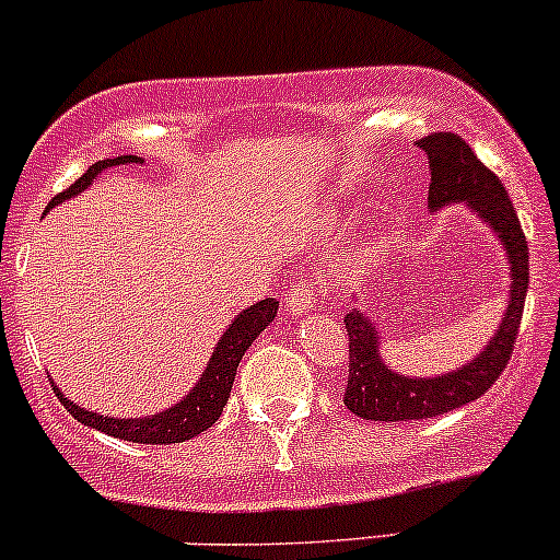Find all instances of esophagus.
Returning a JSON list of instances; mask_svg holds the SVG:
<instances>
[{
  "instance_id": "34e87169",
  "label": "esophagus",
  "mask_w": 560,
  "mask_h": 560,
  "mask_svg": "<svg viewBox=\"0 0 560 560\" xmlns=\"http://www.w3.org/2000/svg\"><path fill=\"white\" fill-rule=\"evenodd\" d=\"M316 295H319V281L314 279H301L292 287L290 298H287V312L292 316H301L316 308Z\"/></svg>"
}]
</instances>
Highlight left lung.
Masks as SVG:
<instances>
[{
    "mask_svg": "<svg viewBox=\"0 0 560 560\" xmlns=\"http://www.w3.org/2000/svg\"><path fill=\"white\" fill-rule=\"evenodd\" d=\"M417 145L425 151L431 165V211L466 202L501 238L510 257L512 284L506 312L495 336L485 343V352L442 376H404L393 371L380 354V327L358 308L343 316L349 336V382L343 406L352 415L374 422H409L447 415L488 393L510 363L528 292V241L499 175L490 173L466 140L453 132H433L417 140Z\"/></svg>",
    "mask_w": 560,
    "mask_h": 560,
    "instance_id": "obj_1",
    "label": "left lung"
}]
</instances>
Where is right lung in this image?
<instances>
[{"label":"right lung","mask_w":560,"mask_h":560,"mask_svg":"<svg viewBox=\"0 0 560 560\" xmlns=\"http://www.w3.org/2000/svg\"><path fill=\"white\" fill-rule=\"evenodd\" d=\"M118 165H143L140 156H113V160H103L94 162L70 189L59 191L54 200L48 202L45 211H50L59 202L70 200V197L81 195L83 189H89L94 178L100 173L107 171V167H118ZM276 312H279V301L276 298H265V301L254 303L248 306L233 319V325L224 330V336L219 338L217 349H213L211 360H208L206 371L200 374L197 385L189 389L184 400L171 406V409L160 411V415H149V417H138V420H121V417H105L97 415V411L81 409V406L72 404L70 398H65L59 387H54V393L59 395L61 406L75 417L78 422L83 425L94 428V431H103L113 439H124V442H135V444H178L186 442V439L197 436V433L208 431L213 422L219 420L222 409L228 406L230 389H233L235 382V371H238L241 358L248 347H252L254 338L265 330V327L273 322Z\"/></svg>","instance_id":"right-lung-1"}]
</instances>
